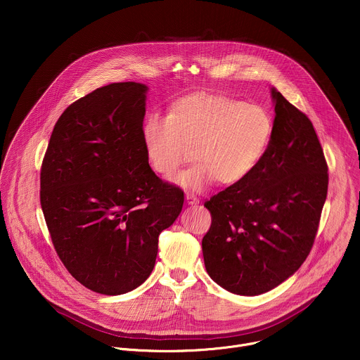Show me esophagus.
Wrapping results in <instances>:
<instances>
[{"mask_svg":"<svg viewBox=\"0 0 360 360\" xmlns=\"http://www.w3.org/2000/svg\"><path fill=\"white\" fill-rule=\"evenodd\" d=\"M186 202L189 203V205H195V203H198L199 202V199L193 195V193H186Z\"/></svg>","mask_w":360,"mask_h":360,"instance_id":"1","label":"esophagus"}]
</instances>
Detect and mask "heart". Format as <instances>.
Listing matches in <instances>:
<instances>
[{
	"mask_svg": "<svg viewBox=\"0 0 360 360\" xmlns=\"http://www.w3.org/2000/svg\"><path fill=\"white\" fill-rule=\"evenodd\" d=\"M274 120L259 105L219 94H193L175 101L167 117L150 114L142 125L146 160L171 178L192 157L178 182L202 191L214 182L232 186L248 179L264 161Z\"/></svg>",
	"mask_w": 360,
	"mask_h": 360,
	"instance_id": "1",
	"label": "heart"
}]
</instances>
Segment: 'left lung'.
I'll return each mask as SVG.
<instances>
[{"label":"left lung","mask_w":360,"mask_h":360,"mask_svg":"<svg viewBox=\"0 0 360 360\" xmlns=\"http://www.w3.org/2000/svg\"><path fill=\"white\" fill-rule=\"evenodd\" d=\"M274 136L261 165L203 207L211 228L202 239L205 268L224 289L265 293L309 255L328 195V164L315 128L276 89Z\"/></svg>","instance_id":"left-lung-1"}]
</instances>
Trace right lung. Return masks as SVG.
Returning <instances> with one entry per match:
<instances>
[{
    "instance_id": "1",
    "label": "right lung",
    "mask_w": 360,
    "mask_h": 360,
    "mask_svg": "<svg viewBox=\"0 0 360 360\" xmlns=\"http://www.w3.org/2000/svg\"><path fill=\"white\" fill-rule=\"evenodd\" d=\"M146 86L96 88L63 112L41 165L39 200L57 255L85 288L127 293L146 281L184 191L155 175L142 142Z\"/></svg>"
}]
</instances>
